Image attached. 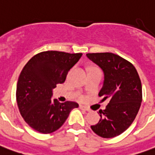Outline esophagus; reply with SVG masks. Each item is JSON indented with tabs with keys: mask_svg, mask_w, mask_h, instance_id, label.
I'll use <instances>...</instances> for the list:
<instances>
[{
	"mask_svg": "<svg viewBox=\"0 0 155 155\" xmlns=\"http://www.w3.org/2000/svg\"><path fill=\"white\" fill-rule=\"evenodd\" d=\"M80 108L81 110H84V111H89V108H87V107H85L84 105H80Z\"/></svg>",
	"mask_w": 155,
	"mask_h": 155,
	"instance_id": "obj_1",
	"label": "esophagus"
}]
</instances>
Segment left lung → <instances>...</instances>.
Listing matches in <instances>:
<instances>
[{"label": "left lung", "instance_id": "1", "mask_svg": "<svg viewBox=\"0 0 155 155\" xmlns=\"http://www.w3.org/2000/svg\"><path fill=\"white\" fill-rule=\"evenodd\" d=\"M86 55L103 71L104 80L99 97H103L102 101L109 100L105 109L99 111V122L91 128L100 137H117L130 127L141 106L142 91L138 73L132 63L115 54Z\"/></svg>", "mask_w": 155, "mask_h": 155}]
</instances>
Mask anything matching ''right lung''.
<instances>
[{
	"label": "right lung",
	"mask_w": 155,
	"mask_h": 155,
	"mask_svg": "<svg viewBox=\"0 0 155 155\" xmlns=\"http://www.w3.org/2000/svg\"><path fill=\"white\" fill-rule=\"evenodd\" d=\"M82 53L55 51L35 54L23 68L18 78L16 98L25 121L38 132L51 134L63 125L69 113L79 104L73 101L59 103L51 100L52 90L63 84L68 71Z\"/></svg>",
	"instance_id": "right-lung-1"
}]
</instances>
